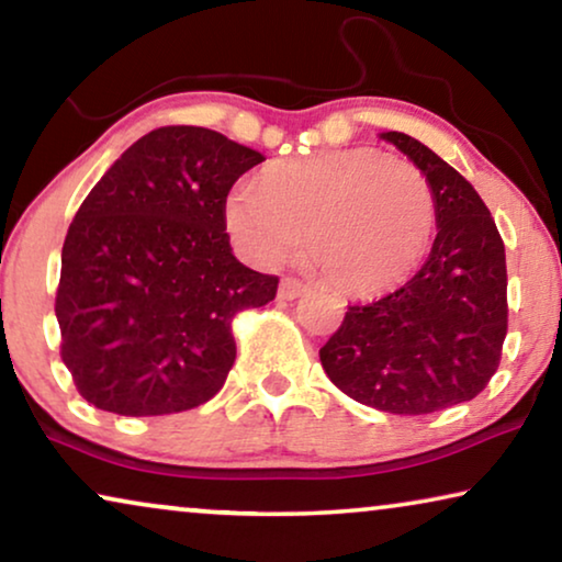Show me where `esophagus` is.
Returning <instances> with one entry per match:
<instances>
[{
	"label": "esophagus",
	"mask_w": 562,
	"mask_h": 562,
	"mask_svg": "<svg viewBox=\"0 0 562 562\" xmlns=\"http://www.w3.org/2000/svg\"><path fill=\"white\" fill-rule=\"evenodd\" d=\"M305 292V282L297 278H282L280 288H278V297L280 300H295Z\"/></svg>",
	"instance_id": "34e87169"
}]
</instances>
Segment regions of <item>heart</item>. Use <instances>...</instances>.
<instances>
[{
  "label": "heart",
  "instance_id": "1",
  "mask_svg": "<svg viewBox=\"0 0 562 562\" xmlns=\"http://www.w3.org/2000/svg\"><path fill=\"white\" fill-rule=\"evenodd\" d=\"M232 239L257 262L305 249L313 265L351 295L397 284L428 255L438 203L425 172L382 149L351 147L267 165L257 183L224 201Z\"/></svg>",
  "mask_w": 562,
  "mask_h": 562
}]
</instances>
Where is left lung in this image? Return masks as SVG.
<instances>
[{
    "label": "left lung",
    "instance_id": "8db88e82",
    "mask_svg": "<svg viewBox=\"0 0 562 562\" xmlns=\"http://www.w3.org/2000/svg\"><path fill=\"white\" fill-rule=\"evenodd\" d=\"M382 137L428 176L438 234L420 272L349 305L321 363L351 400L392 415H430L476 397L507 338V255L492 213L456 168L402 132Z\"/></svg>",
    "mask_w": 562,
    "mask_h": 562
}]
</instances>
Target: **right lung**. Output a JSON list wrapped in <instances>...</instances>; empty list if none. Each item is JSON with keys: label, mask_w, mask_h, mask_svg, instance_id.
I'll return each instance as SVG.
<instances>
[{"label": "right lung", "mask_w": 562, "mask_h": 562, "mask_svg": "<svg viewBox=\"0 0 562 562\" xmlns=\"http://www.w3.org/2000/svg\"><path fill=\"white\" fill-rule=\"evenodd\" d=\"M257 149L203 126H160L91 188L60 255V359L78 394L126 417L186 413L224 386L232 321L278 295L244 267L224 201Z\"/></svg>", "instance_id": "obj_1"}]
</instances>
